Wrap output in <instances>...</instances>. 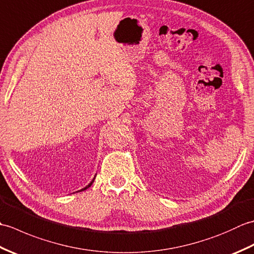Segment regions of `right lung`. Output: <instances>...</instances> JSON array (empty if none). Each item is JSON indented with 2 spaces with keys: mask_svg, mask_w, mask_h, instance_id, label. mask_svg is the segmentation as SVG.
I'll list each match as a JSON object with an SVG mask.
<instances>
[{
  "mask_svg": "<svg viewBox=\"0 0 254 254\" xmlns=\"http://www.w3.org/2000/svg\"><path fill=\"white\" fill-rule=\"evenodd\" d=\"M95 178H96V176L94 177V179L90 181V183H89V185H88V186H86L85 188H83V189H82V190H79V191H84V190H86V189H88V188H89V187H90L91 185H93V182H94V180H95ZM77 192H78V191H77Z\"/></svg>",
  "mask_w": 254,
  "mask_h": 254,
  "instance_id": "add662e5",
  "label": "right lung"
}]
</instances>
